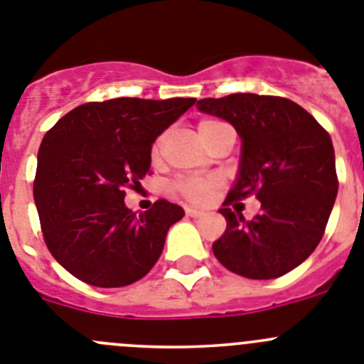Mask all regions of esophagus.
<instances>
[{
  "label": "esophagus",
  "mask_w": 364,
  "mask_h": 364,
  "mask_svg": "<svg viewBox=\"0 0 364 364\" xmlns=\"http://www.w3.org/2000/svg\"><path fill=\"white\" fill-rule=\"evenodd\" d=\"M185 212L186 215H190V218H199V215H203V210L194 208V206H185Z\"/></svg>",
  "instance_id": "34e87169"
}]
</instances>
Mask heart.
Here are the masks:
<instances>
[{"label": "heart", "instance_id": "obj_1", "mask_svg": "<svg viewBox=\"0 0 364 364\" xmlns=\"http://www.w3.org/2000/svg\"><path fill=\"white\" fill-rule=\"evenodd\" d=\"M221 123L223 121H218V119L201 121V123L198 125L201 139H205L208 130L214 129L215 125H221ZM161 143L163 139L161 137H158V139L154 141L152 149H150V154H152L154 159H158L159 154H161ZM218 185H219L218 178H203V176H194V178L178 179V181L174 183V192L190 203H205L206 199H208V196L218 188Z\"/></svg>", "mask_w": 364, "mask_h": 364}]
</instances>
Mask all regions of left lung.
Returning <instances> with one entry per match:
<instances>
[{"mask_svg": "<svg viewBox=\"0 0 364 364\" xmlns=\"http://www.w3.org/2000/svg\"><path fill=\"white\" fill-rule=\"evenodd\" d=\"M201 112L227 119L241 137V165L223 203L227 230L212 245L219 263L248 279H276L319 245L337 196L328 132L294 101L230 94L198 101ZM254 193L262 212L247 222L228 205Z\"/></svg>", "mask_w": 364, "mask_h": 364, "instance_id": "8db88e82", "label": "left lung"}]
</instances>
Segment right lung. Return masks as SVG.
Here are the masks:
<instances>
[{"instance_id": "1", "label": "right lung", "mask_w": 364, "mask_h": 364, "mask_svg": "<svg viewBox=\"0 0 364 364\" xmlns=\"http://www.w3.org/2000/svg\"><path fill=\"white\" fill-rule=\"evenodd\" d=\"M196 103L116 97L65 114L38 152L34 201L47 248L83 283L127 287L145 277L161 255L168 228L185 215L159 199L136 215L127 186L150 172V149Z\"/></svg>"}]
</instances>
